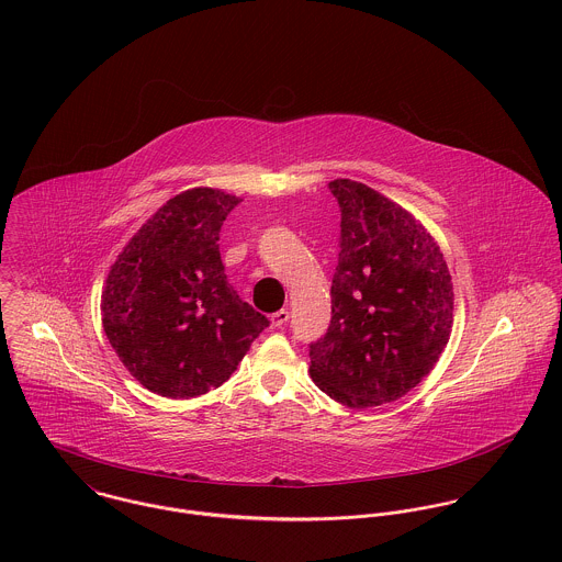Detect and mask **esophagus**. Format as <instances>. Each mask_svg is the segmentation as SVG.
I'll return each instance as SVG.
<instances>
[{"mask_svg": "<svg viewBox=\"0 0 562 562\" xmlns=\"http://www.w3.org/2000/svg\"><path fill=\"white\" fill-rule=\"evenodd\" d=\"M288 321H290V312H288V310H279V312H277V314H272V318H270V322H272V326H274V328H281V326H285Z\"/></svg>", "mask_w": 562, "mask_h": 562, "instance_id": "obj_1", "label": "esophagus"}]
</instances>
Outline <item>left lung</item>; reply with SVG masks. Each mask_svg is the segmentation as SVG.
<instances>
[{
  "label": "left lung",
  "instance_id": "1",
  "mask_svg": "<svg viewBox=\"0 0 562 562\" xmlns=\"http://www.w3.org/2000/svg\"><path fill=\"white\" fill-rule=\"evenodd\" d=\"M328 190L341 238L330 326L310 346V374L350 408L398 401L450 339L452 277L439 244L398 203L352 179H335Z\"/></svg>",
  "mask_w": 562,
  "mask_h": 562
}]
</instances>
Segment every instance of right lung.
I'll use <instances>...</instances> for the list:
<instances>
[{
	"label": "right lung",
	"mask_w": 562,
	"mask_h": 562,
	"mask_svg": "<svg viewBox=\"0 0 562 562\" xmlns=\"http://www.w3.org/2000/svg\"><path fill=\"white\" fill-rule=\"evenodd\" d=\"M240 196L192 188L168 199L110 266L101 322L130 374L166 398L221 387L268 318L229 285L221 227Z\"/></svg>",
	"instance_id": "obj_1"
}]
</instances>
